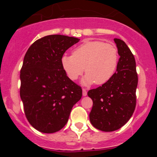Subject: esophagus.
Wrapping results in <instances>:
<instances>
[{"mask_svg":"<svg viewBox=\"0 0 157 157\" xmlns=\"http://www.w3.org/2000/svg\"><path fill=\"white\" fill-rule=\"evenodd\" d=\"M82 90H83V96H86V95H87V92H86V89L83 88Z\"/></svg>","mask_w":157,"mask_h":157,"instance_id":"1","label":"esophagus"}]
</instances>
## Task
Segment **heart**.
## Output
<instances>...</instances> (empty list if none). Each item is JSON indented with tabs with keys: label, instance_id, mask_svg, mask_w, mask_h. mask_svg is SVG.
Wrapping results in <instances>:
<instances>
[{
	"label": "heart",
	"instance_id": "b5f03b06",
	"mask_svg": "<svg viewBox=\"0 0 157 157\" xmlns=\"http://www.w3.org/2000/svg\"><path fill=\"white\" fill-rule=\"evenodd\" d=\"M61 66L70 80H76L84 72L83 83L102 85L114 76L119 61L118 49L114 45L102 41H86L73 51V55H64Z\"/></svg>",
	"mask_w": 157,
	"mask_h": 157
}]
</instances>
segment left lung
<instances>
[{
  "mask_svg": "<svg viewBox=\"0 0 157 157\" xmlns=\"http://www.w3.org/2000/svg\"><path fill=\"white\" fill-rule=\"evenodd\" d=\"M114 41L120 56L116 72L107 83L87 93L93 102L90 122L93 127L107 132L121 128L132 116L138 82L132 52L121 39Z\"/></svg>",
  "mask_w": 157,
  "mask_h": 157,
  "instance_id": "8db88e82",
  "label": "left lung"
}]
</instances>
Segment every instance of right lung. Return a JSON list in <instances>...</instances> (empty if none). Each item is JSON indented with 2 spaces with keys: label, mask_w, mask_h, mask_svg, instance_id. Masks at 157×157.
Wrapping results in <instances>:
<instances>
[{
  "label": "right lung",
  "mask_w": 157,
  "mask_h": 157,
  "mask_svg": "<svg viewBox=\"0 0 157 157\" xmlns=\"http://www.w3.org/2000/svg\"><path fill=\"white\" fill-rule=\"evenodd\" d=\"M80 39L50 35L36 40L26 52L20 71V98L33 128L55 133L67 124L82 89L70 80L61 66L64 52Z\"/></svg>",
  "instance_id": "1"
}]
</instances>
